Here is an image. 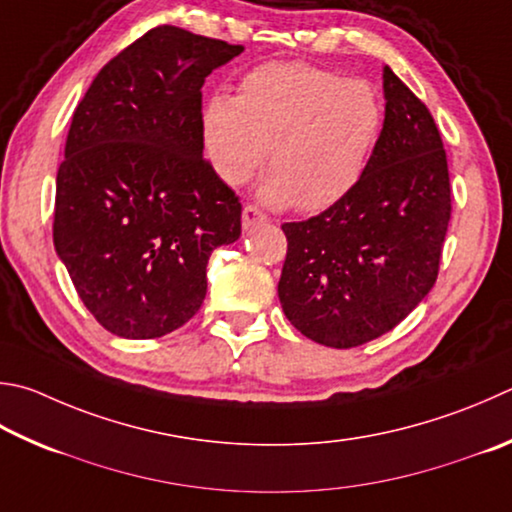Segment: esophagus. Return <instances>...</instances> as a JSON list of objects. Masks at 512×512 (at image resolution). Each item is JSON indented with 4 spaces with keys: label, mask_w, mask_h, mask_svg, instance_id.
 <instances>
[{
    "label": "esophagus",
    "mask_w": 512,
    "mask_h": 512,
    "mask_svg": "<svg viewBox=\"0 0 512 512\" xmlns=\"http://www.w3.org/2000/svg\"><path fill=\"white\" fill-rule=\"evenodd\" d=\"M264 221L266 215L257 206H246L244 212H241V226H244V230L255 228L257 224H264Z\"/></svg>",
    "instance_id": "34e87169"
}]
</instances>
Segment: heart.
Segmentation results:
<instances>
[{
	"label": "heart",
	"instance_id": "obj_1",
	"mask_svg": "<svg viewBox=\"0 0 512 512\" xmlns=\"http://www.w3.org/2000/svg\"><path fill=\"white\" fill-rule=\"evenodd\" d=\"M383 129V105L365 80L304 62H268L241 80L235 98L203 111L208 161L228 185H244L271 150L264 201L320 212L345 199L367 172Z\"/></svg>",
	"mask_w": 512,
	"mask_h": 512
}]
</instances>
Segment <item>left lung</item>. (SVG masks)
I'll return each instance as SVG.
<instances>
[{
    "label": "left lung",
    "mask_w": 512,
    "mask_h": 512,
    "mask_svg": "<svg viewBox=\"0 0 512 512\" xmlns=\"http://www.w3.org/2000/svg\"><path fill=\"white\" fill-rule=\"evenodd\" d=\"M383 94V132L360 183L318 217L282 226L284 315L333 349L380 338L416 309L448 232V159L434 118L389 67Z\"/></svg>",
    "instance_id": "obj_1"
}]
</instances>
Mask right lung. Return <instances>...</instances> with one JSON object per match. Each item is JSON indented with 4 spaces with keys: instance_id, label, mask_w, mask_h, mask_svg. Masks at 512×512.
Returning <instances> with one entry per match:
<instances>
[{
    "instance_id": "1",
    "label": "right lung",
    "mask_w": 512,
    "mask_h": 512,
    "mask_svg": "<svg viewBox=\"0 0 512 512\" xmlns=\"http://www.w3.org/2000/svg\"><path fill=\"white\" fill-rule=\"evenodd\" d=\"M244 51L156 26L107 62L73 114L55 179L53 246L89 313L118 338L183 327L241 203L203 161L201 87Z\"/></svg>"
}]
</instances>
